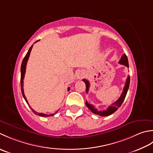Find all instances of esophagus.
Instances as JSON below:
<instances>
[{"label":"esophagus","instance_id":"esophagus-1","mask_svg":"<svg viewBox=\"0 0 153 153\" xmlns=\"http://www.w3.org/2000/svg\"><path fill=\"white\" fill-rule=\"evenodd\" d=\"M85 76V71L82 70H79L77 71L76 73V79H82Z\"/></svg>","mask_w":153,"mask_h":153}]
</instances>
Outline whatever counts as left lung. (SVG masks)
<instances>
[{
	"mask_svg": "<svg viewBox=\"0 0 153 153\" xmlns=\"http://www.w3.org/2000/svg\"><path fill=\"white\" fill-rule=\"evenodd\" d=\"M119 63H120L121 65H125V66H126L127 67L129 68L128 59H127V56H126V54H123L122 57H121L120 61H119ZM82 80L85 82L86 92L87 93L88 92V90H89V88H90V82H89V81L87 80L86 79H83ZM129 83H130V77H129V76H128V77H127V79L126 80V84H125V86L123 88L122 94H121V95L120 96V97L119 98V99H118L114 103H113V104H112L111 105H110V106H109L107 108V110H103V111H98V110H97V109L94 108V105L89 104V103L87 102V101H86V106L88 108L89 110L91 111L92 113H94L96 115H98V116H110V115L114 113V112L116 111L117 110V109L121 106V105L122 104V103L125 100V98H126V96L127 92V91H128Z\"/></svg>",
	"mask_w": 153,
	"mask_h": 153,
	"instance_id": "1",
	"label": "left lung"
}]
</instances>
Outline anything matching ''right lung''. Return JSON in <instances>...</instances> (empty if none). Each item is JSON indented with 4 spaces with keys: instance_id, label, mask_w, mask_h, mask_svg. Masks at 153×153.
Returning a JSON list of instances; mask_svg holds the SVG:
<instances>
[{
    "instance_id": "add662e5",
    "label": "right lung",
    "mask_w": 153,
    "mask_h": 153,
    "mask_svg": "<svg viewBox=\"0 0 153 153\" xmlns=\"http://www.w3.org/2000/svg\"><path fill=\"white\" fill-rule=\"evenodd\" d=\"M37 42H38V41H37ZM37 42H36L35 43H36ZM33 44L30 47V49H29V50H28V51H27V53H26V56H25V57H24V59H23V61H22V63L21 69H20V71H21L20 85H21V91H22V96H23V97H24V100H26V103L27 104V105H29V106H30V105H29V104H28V102H27V99H26V96H25L24 92V88H23V82H24V81H23V80H24V79L25 73H26V68L27 62V60H28V58H29L30 55V52H31V51H32V48H33ZM69 89H70V87H68V90H69ZM30 108H31V110H32V111L33 112L34 114L37 115V116H42V117L53 116H54V115L57 112V111L55 112V114H52L48 115V114H43V113H37V112H36V111H34V110H33V109H32V108H31V107H30Z\"/></svg>"
}]
</instances>
